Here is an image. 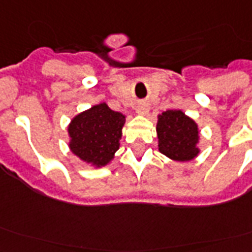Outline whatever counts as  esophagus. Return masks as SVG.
Instances as JSON below:
<instances>
[{"instance_id": "34e87169", "label": "esophagus", "mask_w": 252, "mask_h": 252, "mask_svg": "<svg viewBox=\"0 0 252 252\" xmlns=\"http://www.w3.org/2000/svg\"><path fill=\"white\" fill-rule=\"evenodd\" d=\"M136 112H137L138 115H146L149 112V107H148V104H145V103H141V104H138L137 108H136Z\"/></svg>"}]
</instances>
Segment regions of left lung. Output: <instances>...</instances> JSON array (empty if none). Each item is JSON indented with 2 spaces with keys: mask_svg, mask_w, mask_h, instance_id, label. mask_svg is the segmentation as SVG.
Masks as SVG:
<instances>
[{
  "mask_svg": "<svg viewBox=\"0 0 252 252\" xmlns=\"http://www.w3.org/2000/svg\"><path fill=\"white\" fill-rule=\"evenodd\" d=\"M158 149L171 161L189 162L200 154L197 123L182 110H167L158 115Z\"/></svg>",
  "mask_w": 252,
  "mask_h": 252,
  "instance_id": "left-lung-1",
  "label": "left lung"
}]
</instances>
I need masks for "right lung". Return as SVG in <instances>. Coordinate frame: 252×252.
<instances>
[{"mask_svg":"<svg viewBox=\"0 0 252 252\" xmlns=\"http://www.w3.org/2000/svg\"><path fill=\"white\" fill-rule=\"evenodd\" d=\"M126 118L104 102L82 111L69 123V149L94 168L107 166L119 150Z\"/></svg>","mask_w":252,"mask_h":252,"instance_id":"right-lung-1","label":"right lung"}]
</instances>
